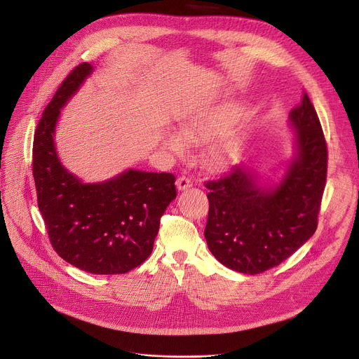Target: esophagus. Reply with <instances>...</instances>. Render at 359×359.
Here are the masks:
<instances>
[{
	"mask_svg": "<svg viewBox=\"0 0 359 359\" xmlns=\"http://www.w3.org/2000/svg\"><path fill=\"white\" fill-rule=\"evenodd\" d=\"M191 186V180L187 177V176H179L177 177V180H176V187L179 189V190H184V189H187V187H190Z\"/></svg>",
	"mask_w": 359,
	"mask_h": 359,
	"instance_id": "esophagus-1",
	"label": "esophagus"
}]
</instances>
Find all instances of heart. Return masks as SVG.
Masks as SVG:
<instances>
[{
	"instance_id": "heart-1",
	"label": "heart",
	"mask_w": 359,
	"mask_h": 359,
	"mask_svg": "<svg viewBox=\"0 0 359 359\" xmlns=\"http://www.w3.org/2000/svg\"><path fill=\"white\" fill-rule=\"evenodd\" d=\"M240 118V109L234 105H219L206 111L197 112L180 123V135L169 130L163 137V144L176 155L186 151V142L200 144L216 140L226 133ZM236 147L233 143H223L212 151L215 163L222 165L234 156Z\"/></svg>"
}]
</instances>
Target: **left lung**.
Segmentation results:
<instances>
[{
	"mask_svg": "<svg viewBox=\"0 0 359 359\" xmlns=\"http://www.w3.org/2000/svg\"><path fill=\"white\" fill-rule=\"evenodd\" d=\"M295 156L280 184L264 189L244 165L206 182L209 250L226 267L260 274L294 254L317 230L327 182L328 151L314 105L302 93L291 109Z\"/></svg>",
	"mask_w": 359,
	"mask_h": 359,
	"instance_id": "1",
	"label": "left lung"
}]
</instances>
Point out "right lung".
<instances>
[{"mask_svg": "<svg viewBox=\"0 0 359 359\" xmlns=\"http://www.w3.org/2000/svg\"><path fill=\"white\" fill-rule=\"evenodd\" d=\"M92 65L82 62L62 81L38 122L32 175L48 237L61 259L92 274H125L153 250L161 217L176 198L172 173L126 170L102 183H82L60 162L54 143L61 108Z\"/></svg>", "mask_w": 359, "mask_h": 359, "instance_id": "right-lung-1", "label": "right lung"}]
</instances>
